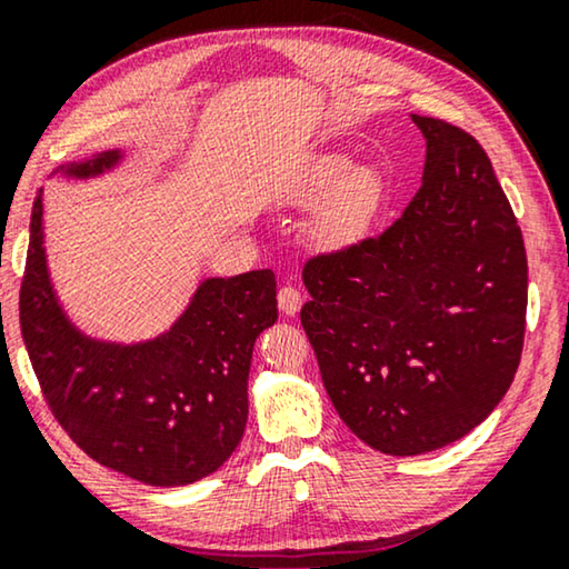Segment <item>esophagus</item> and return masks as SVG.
Masks as SVG:
<instances>
[{"label": "esophagus", "mask_w": 569, "mask_h": 569, "mask_svg": "<svg viewBox=\"0 0 569 569\" xmlns=\"http://www.w3.org/2000/svg\"><path fill=\"white\" fill-rule=\"evenodd\" d=\"M277 306H279V310H282L284 316H295V313H300V306H302V295L295 290V287H282V290H279V295H277Z\"/></svg>", "instance_id": "1"}]
</instances>
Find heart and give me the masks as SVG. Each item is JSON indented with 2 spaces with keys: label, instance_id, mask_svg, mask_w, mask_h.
I'll list each match as a JSON object with an SVG mask.
<instances>
[{
  "label": "heart",
  "instance_id": "heart-1",
  "mask_svg": "<svg viewBox=\"0 0 569 569\" xmlns=\"http://www.w3.org/2000/svg\"><path fill=\"white\" fill-rule=\"evenodd\" d=\"M386 178L370 162H352L349 154L326 152L300 162L279 183L277 204L313 212L306 220V238L321 251H345L360 243L386 204Z\"/></svg>",
  "mask_w": 569,
  "mask_h": 569
}]
</instances>
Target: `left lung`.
Wrapping results in <instances>:
<instances>
[{"label": "left lung", "instance_id": "obj_1", "mask_svg": "<svg viewBox=\"0 0 569 569\" xmlns=\"http://www.w3.org/2000/svg\"><path fill=\"white\" fill-rule=\"evenodd\" d=\"M417 197L383 236L306 263L300 323L341 422L386 456H419L485 422L526 331L523 236L477 139L411 113Z\"/></svg>", "mask_w": 569, "mask_h": 569}]
</instances>
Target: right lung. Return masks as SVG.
<instances>
[{"label":"right lung","instance_id":"right-lung-1","mask_svg":"<svg viewBox=\"0 0 569 569\" xmlns=\"http://www.w3.org/2000/svg\"><path fill=\"white\" fill-rule=\"evenodd\" d=\"M127 154L111 147L53 176L96 181L116 173ZM274 321V271L256 269L201 279L154 337H92L53 287L38 193L20 287L22 339L53 417L108 469L152 487L193 485L220 469L246 432L253 345Z\"/></svg>","mask_w":569,"mask_h":569}]
</instances>
